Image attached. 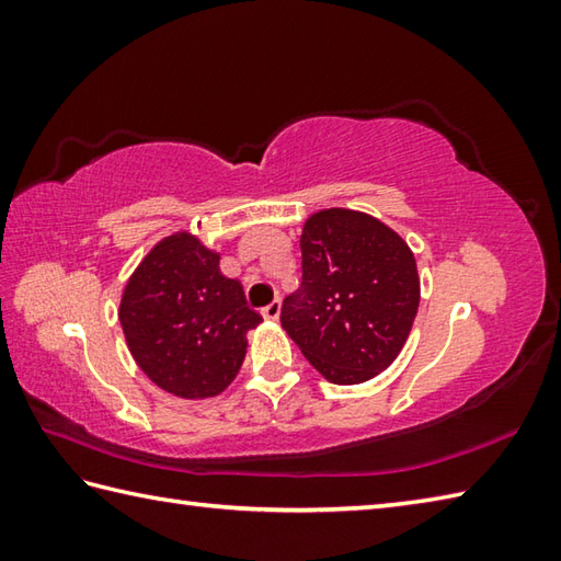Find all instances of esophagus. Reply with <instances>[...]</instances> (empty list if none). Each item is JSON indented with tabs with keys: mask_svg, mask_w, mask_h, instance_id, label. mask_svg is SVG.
<instances>
[{
	"mask_svg": "<svg viewBox=\"0 0 561 561\" xmlns=\"http://www.w3.org/2000/svg\"><path fill=\"white\" fill-rule=\"evenodd\" d=\"M279 313H282V304H279V299H274L270 306L262 308V318H265V320H277V318H279Z\"/></svg>",
	"mask_w": 561,
	"mask_h": 561,
	"instance_id": "obj_1",
	"label": "esophagus"
}]
</instances>
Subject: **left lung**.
<instances>
[{
  "label": "left lung",
  "instance_id": "8db88e82",
  "mask_svg": "<svg viewBox=\"0 0 561 561\" xmlns=\"http://www.w3.org/2000/svg\"><path fill=\"white\" fill-rule=\"evenodd\" d=\"M301 289L282 306V328L330 383L383 374L420 308L412 248L366 211L330 207L304 221Z\"/></svg>",
  "mask_w": 561,
  "mask_h": 561
}]
</instances>
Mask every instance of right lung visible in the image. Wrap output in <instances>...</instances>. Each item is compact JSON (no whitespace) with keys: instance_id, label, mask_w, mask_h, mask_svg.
Here are the masks:
<instances>
[{"instance_id":"obj_1","label":"right lung","mask_w":561,"mask_h":561,"mask_svg":"<svg viewBox=\"0 0 561 561\" xmlns=\"http://www.w3.org/2000/svg\"><path fill=\"white\" fill-rule=\"evenodd\" d=\"M221 255L190 231L161 238L123 289L117 318L151 383L183 400L217 398L241 371L262 316L219 270Z\"/></svg>"}]
</instances>
